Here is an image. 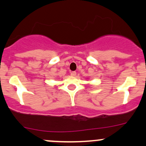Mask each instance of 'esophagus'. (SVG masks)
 <instances>
[{
    "instance_id": "obj_1",
    "label": "esophagus",
    "mask_w": 146,
    "mask_h": 146,
    "mask_svg": "<svg viewBox=\"0 0 146 146\" xmlns=\"http://www.w3.org/2000/svg\"><path fill=\"white\" fill-rule=\"evenodd\" d=\"M70 76H76V71L70 72Z\"/></svg>"
}]
</instances>
